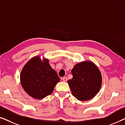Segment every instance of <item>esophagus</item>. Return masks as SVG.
<instances>
[{"label":"esophagus","instance_id":"obj_1","mask_svg":"<svg viewBox=\"0 0 125 125\" xmlns=\"http://www.w3.org/2000/svg\"><path fill=\"white\" fill-rule=\"evenodd\" d=\"M61 79H62V80L64 82H66L68 80V78H67V77H62V78H61Z\"/></svg>","mask_w":125,"mask_h":125}]
</instances>
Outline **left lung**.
I'll list each match as a JSON object with an SVG mask.
<instances>
[{"label": "left lung", "instance_id": "left-lung-1", "mask_svg": "<svg viewBox=\"0 0 125 125\" xmlns=\"http://www.w3.org/2000/svg\"><path fill=\"white\" fill-rule=\"evenodd\" d=\"M73 78L68 81L72 95L80 101L93 98L100 90L102 83L100 71L90 61H83L72 70Z\"/></svg>", "mask_w": 125, "mask_h": 125}]
</instances>
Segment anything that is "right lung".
<instances>
[{
  "mask_svg": "<svg viewBox=\"0 0 125 125\" xmlns=\"http://www.w3.org/2000/svg\"><path fill=\"white\" fill-rule=\"evenodd\" d=\"M42 60L38 56L33 57L25 65L20 74V82L25 91L39 100L51 94L60 80L48 60Z\"/></svg>",
  "mask_w": 125,
  "mask_h": 125,
  "instance_id": "add662e5",
  "label": "right lung"
}]
</instances>
